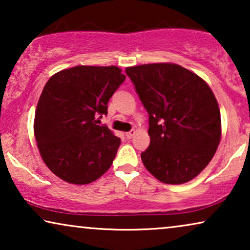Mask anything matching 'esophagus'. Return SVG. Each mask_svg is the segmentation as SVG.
Instances as JSON below:
<instances>
[{
	"instance_id": "obj_1",
	"label": "esophagus",
	"mask_w": 250,
	"mask_h": 250,
	"mask_svg": "<svg viewBox=\"0 0 250 250\" xmlns=\"http://www.w3.org/2000/svg\"><path fill=\"white\" fill-rule=\"evenodd\" d=\"M134 134H135V131H134V129H131V131L126 133V138H127V139H132L133 136H134Z\"/></svg>"
}]
</instances>
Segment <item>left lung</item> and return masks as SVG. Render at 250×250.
<instances>
[{"mask_svg": "<svg viewBox=\"0 0 250 250\" xmlns=\"http://www.w3.org/2000/svg\"><path fill=\"white\" fill-rule=\"evenodd\" d=\"M149 114L146 168L160 182L182 184L208 165L221 141V114L206 82L175 63L126 68Z\"/></svg>", "mask_w": 250, "mask_h": 250, "instance_id": "left-lung-1", "label": "left lung"}]
</instances>
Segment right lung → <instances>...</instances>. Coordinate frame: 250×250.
Masks as SVG:
<instances>
[{"label":"right lung","instance_id":"1","mask_svg":"<svg viewBox=\"0 0 250 250\" xmlns=\"http://www.w3.org/2000/svg\"><path fill=\"white\" fill-rule=\"evenodd\" d=\"M125 81L116 66H76L47 81L35 111L34 134L43 162L61 180L87 184L110 168L121 139L97 117Z\"/></svg>","mask_w":250,"mask_h":250}]
</instances>
